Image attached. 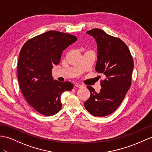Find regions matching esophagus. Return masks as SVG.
<instances>
[{"label":"esophagus","mask_w":152,"mask_h":152,"mask_svg":"<svg viewBox=\"0 0 152 152\" xmlns=\"http://www.w3.org/2000/svg\"><path fill=\"white\" fill-rule=\"evenodd\" d=\"M75 87H77V88H83V86L82 85H80V84H78V83H76L75 84Z\"/></svg>","instance_id":"esophagus-1"}]
</instances>
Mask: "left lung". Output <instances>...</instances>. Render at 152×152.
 Returning a JSON list of instances; mask_svg holds the SVG:
<instances>
[{"instance_id":"8db88e82","label":"left lung","mask_w":152,"mask_h":152,"mask_svg":"<svg viewBox=\"0 0 152 152\" xmlns=\"http://www.w3.org/2000/svg\"><path fill=\"white\" fill-rule=\"evenodd\" d=\"M87 33L94 37L98 44L96 71L105 75V78L101 81L102 88L98 93L92 87H87L91 96L84 105L92 115L107 116L119 107L131 86L133 57L120 38L99 29H92Z\"/></svg>"}]
</instances>
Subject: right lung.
Returning a JSON list of instances; mask_svg holds the SVG:
<instances>
[{
	"mask_svg": "<svg viewBox=\"0 0 152 152\" xmlns=\"http://www.w3.org/2000/svg\"><path fill=\"white\" fill-rule=\"evenodd\" d=\"M77 37L49 31L27 41L20 50L17 64L19 85L23 96L39 113L50 116L61 108L60 96L71 91L69 81H53V65L60 63L62 51L75 42Z\"/></svg>",
	"mask_w": 152,
	"mask_h": 152,
	"instance_id": "right-lung-1",
	"label": "right lung"
}]
</instances>
